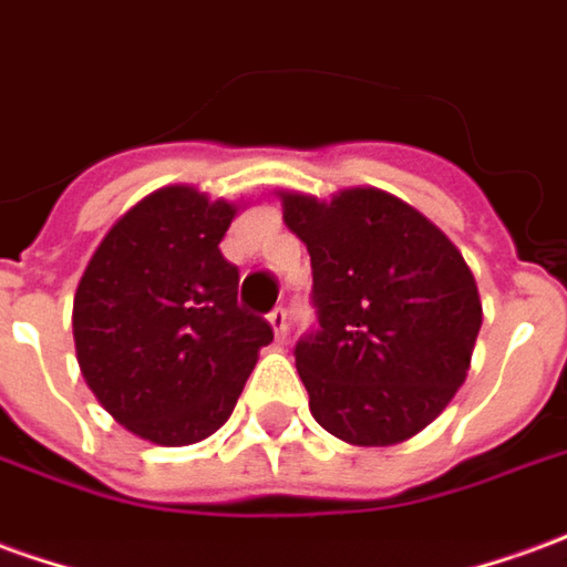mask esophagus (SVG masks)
<instances>
[{
    "mask_svg": "<svg viewBox=\"0 0 567 567\" xmlns=\"http://www.w3.org/2000/svg\"><path fill=\"white\" fill-rule=\"evenodd\" d=\"M267 319H270V328L272 334H276V340H285V331H288V312H285L282 307H276Z\"/></svg>",
    "mask_w": 567,
    "mask_h": 567,
    "instance_id": "1",
    "label": "esophagus"
}]
</instances>
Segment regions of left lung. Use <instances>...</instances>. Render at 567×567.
<instances>
[{"mask_svg":"<svg viewBox=\"0 0 567 567\" xmlns=\"http://www.w3.org/2000/svg\"><path fill=\"white\" fill-rule=\"evenodd\" d=\"M285 224L307 243L319 331L297 343L316 423L359 449L426 430L466 380L482 297L442 229L378 187L319 199L279 189Z\"/></svg>","mask_w":567,"mask_h":567,"instance_id":"1","label":"left lung"}]
</instances>
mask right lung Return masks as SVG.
I'll list each match as a JSON object with an SVG mask.
<instances>
[{
    "mask_svg": "<svg viewBox=\"0 0 567 567\" xmlns=\"http://www.w3.org/2000/svg\"><path fill=\"white\" fill-rule=\"evenodd\" d=\"M243 202L168 184L106 229L73 297L79 371L128 433L196 445L229 421L272 328L220 255Z\"/></svg>",
    "mask_w": 567,
    "mask_h": 567,
    "instance_id": "add662e5",
    "label": "right lung"
}]
</instances>
